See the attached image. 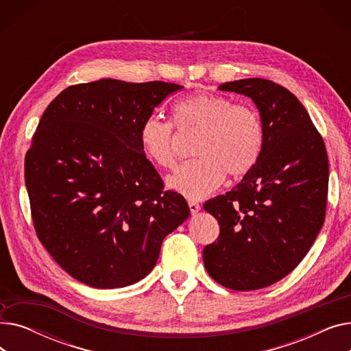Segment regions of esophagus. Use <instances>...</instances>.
<instances>
[{"label":"esophagus","instance_id":"34e87169","mask_svg":"<svg viewBox=\"0 0 351 351\" xmlns=\"http://www.w3.org/2000/svg\"><path fill=\"white\" fill-rule=\"evenodd\" d=\"M188 204H189V209H191V213H192V215H195V213H197V212L200 210V205L197 204V202L189 200Z\"/></svg>","mask_w":351,"mask_h":351}]
</instances>
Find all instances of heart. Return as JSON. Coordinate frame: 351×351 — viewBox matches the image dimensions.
Instances as JSON below:
<instances>
[{
    "mask_svg": "<svg viewBox=\"0 0 351 351\" xmlns=\"http://www.w3.org/2000/svg\"><path fill=\"white\" fill-rule=\"evenodd\" d=\"M172 114L178 131H199L193 146L197 158L179 166L168 178V186L189 199L212 193L223 182L225 173H247L262 154L263 123L259 112L249 105L197 92L178 101ZM139 142L147 159L160 168H173L176 146L172 122L149 115L141 125Z\"/></svg>",
    "mask_w": 351,
    "mask_h": 351,
    "instance_id": "1",
    "label": "heart"
}]
</instances>
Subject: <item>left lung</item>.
Listing matches in <instances>:
<instances>
[{"label": "left lung", "mask_w": 351, "mask_h": 351, "mask_svg": "<svg viewBox=\"0 0 351 351\" xmlns=\"http://www.w3.org/2000/svg\"><path fill=\"white\" fill-rule=\"evenodd\" d=\"M219 89L252 98L265 139L242 182L205 202L220 233L205 246L204 263L219 285L257 290L282 280L316 241L326 217L327 151L306 108L285 86L247 78Z\"/></svg>", "instance_id": "obj_1"}]
</instances>
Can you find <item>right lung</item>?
Masks as SVG:
<instances>
[{
	"instance_id": "obj_1",
	"label": "right lung",
	"mask_w": 351,
	"mask_h": 351,
	"mask_svg": "<svg viewBox=\"0 0 351 351\" xmlns=\"http://www.w3.org/2000/svg\"><path fill=\"white\" fill-rule=\"evenodd\" d=\"M183 86L101 80L71 85L40 119L25 155V185L40 242L90 287L134 285L163 239L189 217L139 142L142 122Z\"/></svg>"
}]
</instances>
